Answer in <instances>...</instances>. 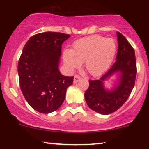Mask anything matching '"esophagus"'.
Wrapping results in <instances>:
<instances>
[{"mask_svg": "<svg viewBox=\"0 0 149 149\" xmlns=\"http://www.w3.org/2000/svg\"><path fill=\"white\" fill-rule=\"evenodd\" d=\"M80 80V77L79 76H78V75H76V76H74V79H73V83H78Z\"/></svg>", "mask_w": 149, "mask_h": 149, "instance_id": "1", "label": "esophagus"}]
</instances>
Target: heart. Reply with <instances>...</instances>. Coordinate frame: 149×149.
Masks as SVG:
<instances>
[{"instance_id":"b5f03b06","label":"heart","mask_w":149,"mask_h":149,"mask_svg":"<svg viewBox=\"0 0 149 149\" xmlns=\"http://www.w3.org/2000/svg\"><path fill=\"white\" fill-rule=\"evenodd\" d=\"M117 45L113 38L94 35L78 40L72 50L65 49L63 59L71 71L84 62L85 69L92 76H100L110 67L115 58Z\"/></svg>"}]
</instances>
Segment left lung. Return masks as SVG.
I'll list each match as a JSON object with an SVG mask.
<instances>
[{"mask_svg": "<svg viewBox=\"0 0 149 149\" xmlns=\"http://www.w3.org/2000/svg\"><path fill=\"white\" fill-rule=\"evenodd\" d=\"M118 38L116 61L110 69L99 80H89L90 85L85 92V100L94 111L108 115L117 111L123 105L134 86L136 75L135 53L130 42L120 32ZM112 77L110 88L105 86V82Z\"/></svg>", "mask_w": 149, "mask_h": 149, "instance_id": "1", "label": "left lung"}]
</instances>
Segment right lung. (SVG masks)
Listing matches in <instances>:
<instances>
[{
  "mask_svg": "<svg viewBox=\"0 0 149 149\" xmlns=\"http://www.w3.org/2000/svg\"><path fill=\"white\" fill-rule=\"evenodd\" d=\"M69 34L44 32L34 35L24 47L18 63L20 88L28 104L41 113L61 107L73 76L59 71L61 45Z\"/></svg>",
  "mask_w": 149,
  "mask_h": 149,
  "instance_id": "obj_1",
  "label": "right lung"
}]
</instances>
